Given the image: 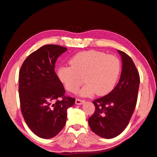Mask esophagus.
<instances>
[{"mask_svg": "<svg viewBox=\"0 0 157 157\" xmlns=\"http://www.w3.org/2000/svg\"><path fill=\"white\" fill-rule=\"evenodd\" d=\"M84 102V100H82V99H76L75 100V103L77 104V105H81Z\"/></svg>", "mask_w": 157, "mask_h": 157, "instance_id": "1", "label": "esophagus"}]
</instances>
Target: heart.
<instances>
[{"mask_svg": "<svg viewBox=\"0 0 157 157\" xmlns=\"http://www.w3.org/2000/svg\"><path fill=\"white\" fill-rule=\"evenodd\" d=\"M70 66H60L57 75L69 92H75L84 81L86 82L80 90L82 96L94 92L105 96L115 87L121 72V62L117 57L96 50L84 51L71 58Z\"/></svg>", "mask_w": 157, "mask_h": 157, "instance_id": "obj_1", "label": "heart"}]
</instances>
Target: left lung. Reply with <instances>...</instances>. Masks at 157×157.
<instances>
[{"instance_id":"obj_1","label":"left lung","mask_w":157,"mask_h":157,"mask_svg":"<svg viewBox=\"0 0 157 157\" xmlns=\"http://www.w3.org/2000/svg\"><path fill=\"white\" fill-rule=\"evenodd\" d=\"M118 52L122 61L119 81L110 93L93 101L96 110L88 119L92 131L106 139L121 134L127 127L136 108L140 82L132 58L124 52Z\"/></svg>"}]
</instances>
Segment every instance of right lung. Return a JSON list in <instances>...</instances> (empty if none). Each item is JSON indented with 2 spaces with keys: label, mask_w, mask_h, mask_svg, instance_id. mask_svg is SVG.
Here are the masks:
<instances>
[{
  "label": "right lung",
  "mask_w": 157,
  "mask_h": 157,
  "mask_svg": "<svg viewBox=\"0 0 157 157\" xmlns=\"http://www.w3.org/2000/svg\"><path fill=\"white\" fill-rule=\"evenodd\" d=\"M67 48L56 44L42 46L23 61L19 73V96L23 118L37 136L50 139L65 126L67 110L75 99L65 90L55 72L58 57Z\"/></svg>",
  "instance_id": "right-lung-1"
}]
</instances>
